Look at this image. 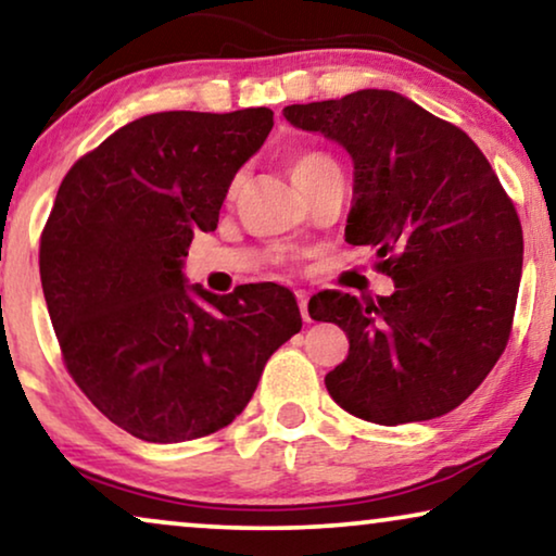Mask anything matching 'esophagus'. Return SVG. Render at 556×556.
Listing matches in <instances>:
<instances>
[{
  "label": "esophagus",
  "instance_id": "esophagus-1",
  "mask_svg": "<svg viewBox=\"0 0 556 556\" xmlns=\"http://www.w3.org/2000/svg\"><path fill=\"white\" fill-rule=\"evenodd\" d=\"M298 302H300L302 320H305V323H313V317H309V309H307V294H305V292H298Z\"/></svg>",
  "mask_w": 556,
  "mask_h": 556
}]
</instances>
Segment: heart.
<instances>
[{"instance_id":"b5f03b06","label":"heart","mask_w":556,"mask_h":556,"mask_svg":"<svg viewBox=\"0 0 556 556\" xmlns=\"http://www.w3.org/2000/svg\"><path fill=\"white\" fill-rule=\"evenodd\" d=\"M328 162H332L330 154L325 152H317V150H302L298 154H292L290 160V175L294 185L305 182L307 177H313L317 169H320L323 165H328Z\"/></svg>"}]
</instances>
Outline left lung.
<instances>
[{"label": "left lung", "instance_id": "obj_1", "mask_svg": "<svg viewBox=\"0 0 556 556\" xmlns=\"http://www.w3.org/2000/svg\"><path fill=\"white\" fill-rule=\"evenodd\" d=\"M285 118L351 152L345 241L376 251L389 298L323 290L309 317L336 323L348 358L325 376L330 396L376 425L442 417L506 351L519 298L523 233L514 201L478 144L402 93L366 91L292 103Z\"/></svg>", "mask_w": 556, "mask_h": 556}]
</instances>
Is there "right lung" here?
I'll return each mask as SVG.
<instances>
[{
	"instance_id": "1",
	"label": "right lung",
	"mask_w": 556,
	"mask_h": 556,
	"mask_svg": "<svg viewBox=\"0 0 556 556\" xmlns=\"http://www.w3.org/2000/svg\"><path fill=\"white\" fill-rule=\"evenodd\" d=\"M271 109L137 118L63 177L40 236V279L63 364L103 417L144 442L231 425L269 355L302 328L287 287L211 294L182 279L195 231H216Z\"/></svg>"
}]
</instances>
